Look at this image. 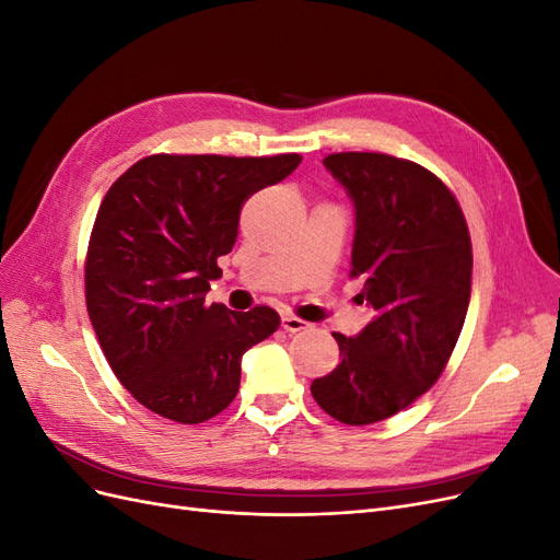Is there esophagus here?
I'll use <instances>...</instances> for the list:
<instances>
[{
    "mask_svg": "<svg viewBox=\"0 0 560 560\" xmlns=\"http://www.w3.org/2000/svg\"><path fill=\"white\" fill-rule=\"evenodd\" d=\"M306 327H308V322H303L301 317L290 315V313L282 315V329L284 331H301V329H306Z\"/></svg>",
    "mask_w": 560,
    "mask_h": 560,
    "instance_id": "obj_1",
    "label": "esophagus"
}]
</instances>
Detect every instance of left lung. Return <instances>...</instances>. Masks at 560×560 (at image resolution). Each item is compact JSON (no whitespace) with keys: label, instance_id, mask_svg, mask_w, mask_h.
<instances>
[{"label":"left lung","instance_id":"1","mask_svg":"<svg viewBox=\"0 0 560 560\" xmlns=\"http://www.w3.org/2000/svg\"><path fill=\"white\" fill-rule=\"evenodd\" d=\"M325 167L354 206L350 278L376 317L352 338L334 334L341 364L311 393L331 418L371 425L442 376L469 306L471 241L455 196L422 165L343 151Z\"/></svg>","mask_w":560,"mask_h":560}]
</instances>
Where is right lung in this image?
Segmentation results:
<instances>
[{
	"label": "right lung",
	"instance_id": "add662e5",
	"mask_svg": "<svg viewBox=\"0 0 560 560\" xmlns=\"http://www.w3.org/2000/svg\"><path fill=\"white\" fill-rule=\"evenodd\" d=\"M299 163L154 154L112 184L89 243L86 306L116 378L149 411L182 425L222 413L243 354L280 327L273 308L238 313L206 294L238 238L243 202Z\"/></svg>",
	"mask_w": 560,
	"mask_h": 560
}]
</instances>
